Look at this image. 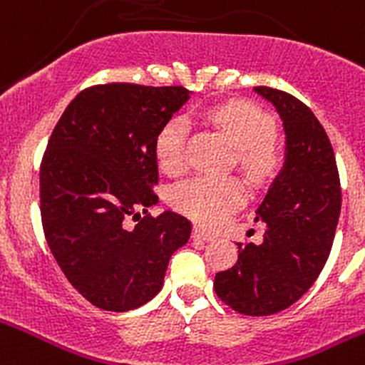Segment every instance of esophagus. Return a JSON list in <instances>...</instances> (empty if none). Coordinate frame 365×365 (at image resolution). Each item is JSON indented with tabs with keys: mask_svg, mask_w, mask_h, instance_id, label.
<instances>
[{
	"mask_svg": "<svg viewBox=\"0 0 365 365\" xmlns=\"http://www.w3.org/2000/svg\"><path fill=\"white\" fill-rule=\"evenodd\" d=\"M192 237L196 240H205V242H208V240H214L215 239L214 233L207 232V230H203V228H196V230H194Z\"/></svg>",
	"mask_w": 365,
	"mask_h": 365,
	"instance_id": "obj_1",
	"label": "esophagus"
}]
</instances>
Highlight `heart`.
I'll return each mask as SVG.
<instances>
[{
	"instance_id": "heart-1",
	"label": "heart",
	"mask_w": 365,
	"mask_h": 365,
	"mask_svg": "<svg viewBox=\"0 0 365 365\" xmlns=\"http://www.w3.org/2000/svg\"><path fill=\"white\" fill-rule=\"evenodd\" d=\"M210 121L222 130L235 144L237 158L247 175L264 176L277 164L272 146V125L267 115L246 101H232L210 110ZM189 123L173 118L165 123L155 139V153L164 171L178 175L187 165ZM246 197L242 183L237 178L196 176L173 189V203L203 225H217L235 210Z\"/></svg>"
}]
</instances>
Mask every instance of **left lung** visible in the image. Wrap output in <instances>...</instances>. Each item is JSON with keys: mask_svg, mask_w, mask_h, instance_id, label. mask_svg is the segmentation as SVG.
<instances>
[{"mask_svg": "<svg viewBox=\"0 0 365 365\" xmlns=\"http://www.w3.org/2000/svg\"><path fill=\"white\" fill-rule=\"evenodd\" d=\"M255 93L277 108L285 133L284 165L257 208L260 244H237L239 260L215 274L222 303L244 316H271L298 302L330 255L341 214L334 148L314 112L271 87Z\"/></svg>", "mask_w": 365, "mask_h": 365, "instance_id": "8db88e82", "label": "left lung"}]
</instances>
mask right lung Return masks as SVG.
Masks as SVG:
<instances>
[{"mask_svg":"<svg viewBox=\"0 0 365 365\" xmlns=\"http://www.w3.org/2000/svg\"><path fill=\"white\" fill-rule=\"evenodd\" d=\"M189 98L185 87L94 85L67 105L49 137L42 228L69 284L98 309L128 312L153 299L171 255L189 240V219L148 214L158 203L155 139ZM128 217L140 221L133 229Z\"/></svg>","mask_w":365,"mask_h":365,"instance_id":"right-lung-1","label":"right lung"}]
</instances>
